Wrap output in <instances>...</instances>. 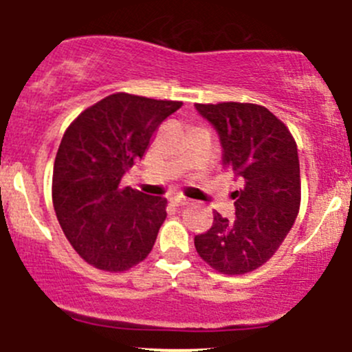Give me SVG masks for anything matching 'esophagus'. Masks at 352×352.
Returning <instances> with one entry per match:
<instances>
[{
	"instance_id": "1",
	"label": "esophagus",
	"mask_w": 352,
	"mask_h": 352,
	"mask_svg": "<svg viewBox=\"0 0 352 352\" xmlns=\"http://www.w3.org/2000/svg\"><path fill=\"white\" fill-rule=\"evenodd\" d=\"M172 204L175 206V208H184V206L189 204V199H186V197H175V199H172Z\"/></svg>"
}]
</instances>
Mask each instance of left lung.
I'll return each mask as SVG.
<instances>
[{"mask_svg":"<svg viewBox=\"0 0 352 352\" xmlns=\"http://www.w3.org/2000/svg\"><path fill=\"white\" fill-rule=\"evenodd\" d=\"M196 109L218 131L223 163L242 180V189L233 192L236 218L214 211L212 226L194 245L214 271L247 274L276 254L300 211L296 141L262 105L219 102L196 104Z\"/></svg>","mask_w":352,"mask_h":352,"instance_id":"left-lung-1","label":"left lung"}]
</instances>
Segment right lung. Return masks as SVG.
<instances>
[{
	"label": "right lung",
	"mask_w": 352,
	"mask_h": 352,
	"mask_svg": "<svg viewBox=\"0 0 352 352\" xmlns=\"http://www.w3.org/2000/svg\"><path fill=\"white\" fill-rule=\"evenodd\" d=\"M182 102L119 91L85 109L63 136L52 173V204L71 247L107 272L148 257L166 218V199L120 186L143 158L156 127Z\"/></svg>",
	"instance_id": "add662e5"
}]
</instances>
